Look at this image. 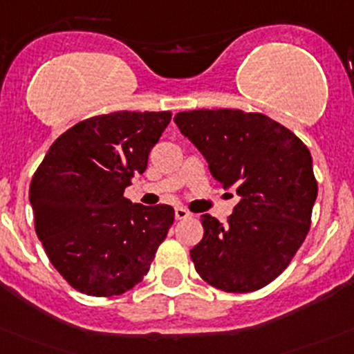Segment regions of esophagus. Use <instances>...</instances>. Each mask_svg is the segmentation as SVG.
<instances>
[{"instance_id": "obj_1", "label": "esophagus", "mask_w": 354, "mask_h": 354, "mask_svg": "<svg viewBox=\"0 0 354 354\" xmlns=\"http://www.w3.org/2000/svg\"><path fill=\"white\" fill-rule=\"evenodd\" d=\"M191 217V212L184 207H177L175 208V218L177 221H184V218H189Z\"/></svg>"}]
</instances>
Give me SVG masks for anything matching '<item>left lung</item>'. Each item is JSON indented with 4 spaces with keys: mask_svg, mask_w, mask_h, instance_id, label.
Masks as SVG:
<instances>
[{
    "mask_svg": "<svg viewBox=\"0 0 354 354\" xmlns=\"http://www.w3.org/2000/svg\"><path fill=\"white\" fill-rule=\"evenodd\" d=\"M174 121L222 187L240 196L225 225L201 215L203 238L191 250L198 274L233 294L266 287L287 269L311 225L318 194L311 153L261 113L196 109Z\"/></svg>",
    "mask_w": 354,
    "mask_h": 354,
    "instance_id": "obj_1",
    "label": "left lung"
}]
</instances>
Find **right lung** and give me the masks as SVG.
<instances>
[{"label":"right lung","mask_w":354,"mask_h":354,"mask_svg":"<svg viewBox=\"0 0 354 354\" xmlns=\"http://www.w3.org/2000/svg\"><path fill=\"white\" fill-rule=\"evenodd\" d=\"M170 111H118L64 132L35 171L29 201L53 268L82 294L113 297L140 283L174 224L170 205L144 207L124 187L144 174Z\"/></svg>","instance_id":"1"}]
</instances>
